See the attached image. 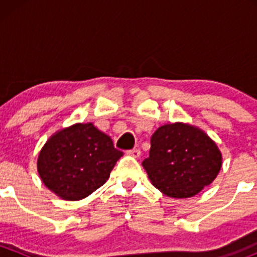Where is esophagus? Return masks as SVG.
Wrapping results in <instances>:
<instances>
[{
    "label": "esophagus",
    "mask_w": 257,
    "mask_h": 257,
    "mask_svg": "<svg viewBox=\"0 0 257 257\" xmlns=\"http://www.w3.org/2000/svg\"><path fill=\"white\" fill-rule=\"evenodd\" d=\"M126 154L131 155V157H133V158H139V157H141L142 153H141V150L137 149V148H136V149L128 150V152H126Z\"/></svg>",
    "instance_id": "obj_1"
}]
</instances>
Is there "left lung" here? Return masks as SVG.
Wrapping results in <instances>:
<instances>
[{"label":"left lung","instance_id":"1","mask_svg":"<svg viewBox=\"0 0 257 257\" xmlns=\"http://www.w3.org/2000/svg\"><path fill=\"white\" fill-rule=\"evenodd\" d=\"M217 145L199 128L174 123L159 126L142 165L153 185L170 198H191L210 185L221 168Z\"/></svg>","mask_w":257,"mask_h":257}]
</instances>
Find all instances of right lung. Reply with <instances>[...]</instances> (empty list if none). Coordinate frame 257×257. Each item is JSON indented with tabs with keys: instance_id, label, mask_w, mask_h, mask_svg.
Here are the masks:
<instances>
[{
	"instance_id": "right-lung-1",
	"label": "right lung",
	"mask_w": 257,
	"mask_h": 257,
	"mask_svg": "<svg viewBox=\"0 0 257 257\" xmlns=\"http://www.w3.org/2000/svg\"><path fill=\"white\" fill-rule=\"evenodd\" d=\"M123 155L112 139L92 123H78L57 132L43 145L37 170L43 184L64 200H80L109 178Z\"/></svg>"
}]
</instances>
